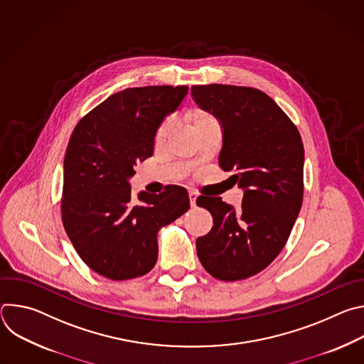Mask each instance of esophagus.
Masks as SVG:
<instances>
[{"mask_svg": "<svg viewBox=\"0 0 364 364\" xmlns=\"http://www.w3.org/2000/svg\"><path fill=\"white\" fill-rule=\"evenodd\" d=\"M188 198H190V204L191 207H196V198H197V194L194 191H190L188 193Z\"/></svg>", "mask_w": 364, "mask_h": 364, "instance_id": "34e87169", "label": "esophagus"}]
</instances>
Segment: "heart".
I'll list each match as a JSON object with an SVG mask.
<instances>
[{
    "label": "heart",
    "instance_id": "obj_1",
    "mask_svg": "<svg viewBox=\"0 0 364 364\" xmlns=\"http://www.w3.org/2000/svg\"><path fill=\"white\" fill-rule=\"evenodd\" d=\"M188 119H190V122L193 124V127H197V125H200V124H203V122L212 121L213 118H212L209 114H205V112H203V111L193 109V111H190V112H188ZM167 129H168V127H167V125H163V127L160 128V131H159V134H157L159 139L164 138V135L167 134Z\"/></svg>",
    "mask_w": 364,
    "mask_h": 364
}]
</instances>
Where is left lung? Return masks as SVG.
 <instances>
[{"instance_id":"obj_1","label":"left lung","mask_w":364,"mask_h":364,"mask_svg":"<svg viewBox=\"0 0 364 364\" xmlns=\"http://www.w3.org/2000/svg\"><path fill=\"white\" fill-rule=\"evenodd\" d=\"M200 109L220 124L219 163L243 190L240 209L220 197L200 196L213 218L196 242L204 269L220 281H239L265 269L285 246L304 193V146L296 127L267 93L233 85L191 86Z\"/></svg>"}]
</instances>
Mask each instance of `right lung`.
Returning a JSON list of instances; mask_svg holds the SVG:
<instances>
[{
	"instance_id": "right-lung-1",
	"label": "right lung",
	"mask_w": 364,
	"mask_h": 364,
	"mask_svg": "<svg viewBox=\"0 0 364 364\" xmlns=\"http://www.w3.org/2000/svg\"><path fill=\"white\" fill-rule=\"evenodd\" d=\"M187 93V86L124 89L90 111L70 136L62 220L82 261L102 277L124 281L148 274L159 257V230L190 209L180 186L134 198L129 184Z\"/></svg>"
}]
</instances>
